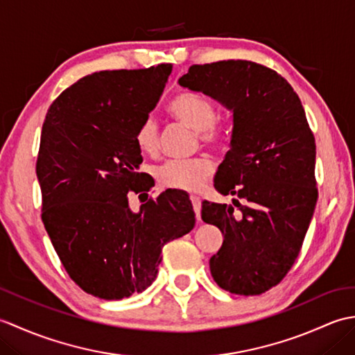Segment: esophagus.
<instances>
[{"label":"esophagus","instance_id":"1","mask_svg":"<svg viewBox=\"0 0 355 355\" xmlns=\"http://www.w3.org/2000/svg\"><path fill=\"white\" fill-rule=\"evenodd\" d=\"M191 201H192V206L195 210V215H197V220L201 218V198L197 197V195H191Z\"/></svg>","mask_w":355,"mask_h":355}]
</instances>
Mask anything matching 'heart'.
Listing matches in <instances>:
<instances>
[{
  "label": "heart",
  "instance_id": "b5f03b06",
  "mask_svg": "<svg viewBox=\"0 0 355 355\" xmlns=\"http://www.w3.org/2000/svg\"><path fill=\"white\" fill-rule=\"evenodd\" d=\"M169 112L180 122L197 131L206 145H218L225 137V126L215 119L212 102L200 94L184 93L169 103ZM135 145L141 153L154 155L160 148V134L153 116H146L135 130ZM214 171L209 157L200 155L187 160H169L157 169V180L163 187L175 191L195 192L205 186L207 177Z\"/></svg>",
  "mask_w": 355,
  "mask_h": 355
}]
</instances>
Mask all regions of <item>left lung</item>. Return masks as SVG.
<instances>
[{
    "label": "left lung",
    "instance_id": "obj_1",
    "mask_svg": "<svg viewBox=\"0 0 355 355\" xmlns=\"http://www.w3.org/2000/svg\"><path fill=\"white\" fill-rule=\"evenodd\" d=\"M232 111L230 149L215 189L244 201L202 202L201 218L223 233L209 261L223 290L256 296L277 285L302 247L318 201L315 143L299 96L281 74L250 61L192 65L178 79Z\"/></svg>",
    "mask_w": 355,
    "mask_h": 355
}]
</instances>
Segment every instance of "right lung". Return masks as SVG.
I'll return each mask as SVG.
<instances>
[{
  "label": "right lung",
  "instance_id": "1",
  "mask_svg": "<svg viewBox=\"0 0 355 355\" xmlns=\"http://www.w3.org/2000/svg\"><path fill=\"white\" fill-rule=\"evenodd\" d=\"M171 64L99 71L58 97L42 125L36 177L42 223L64 268L105 300L130 297L155 281L162 248L189 233V195L164 191L132 212L128 192H148L135 130L155 108ZM148 195V193H146Z\"/></svg>",
  "mask_w": 355,
  "mask_h": 355
}]
</instances>
